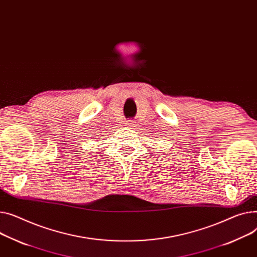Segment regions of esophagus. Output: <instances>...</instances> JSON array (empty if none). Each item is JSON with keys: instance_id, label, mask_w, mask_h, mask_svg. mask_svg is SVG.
I'll return each instance as SVG.
<instances>
[{"instance_id": "obj_1", "label": "esophagus", "mask_w": 257, "mask_h": 257, "mask_svg": "<svg viewBox=\"0 0 257 257\" xmlns=\"http://www.w3.org/2000/svg\"><path fill=\"white\" fill-rule=\"evenodd\" d=\"M128 124H129V126H130V127H132V126H133V125H134V124H133V123H132V122H131V123H128Z\"/></svg>"}]
</instances>
